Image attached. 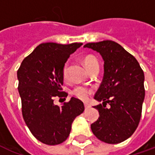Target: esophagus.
Segmentation results:
<instances>
[{
    "mask_svg": "<svg viewBox=\"0 0 155 155\" xmlns=\"http://www.w3.org/2000/svg\"><path fill=\"white\" fill-rule=\"evenodd\" d=\"M84 107H85V109H88V108H89V107H90V106H89L88 104L84 103Z\"/></svg>",
    "mask_w": 155,
    "mask_h": 155,
    "instance_id": "34e87169",
    "label": "esophagus"
}]
</instances>
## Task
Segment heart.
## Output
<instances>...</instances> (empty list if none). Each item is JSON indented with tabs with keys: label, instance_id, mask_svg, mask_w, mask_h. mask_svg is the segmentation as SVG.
<instances>
[{
	"label": "heart",
	"instance_id": "heart-1",
	"mask_svg": "<svg viewBox=\"0 0 155 155\" xmlns=\"http://www.w3.org/2000/svg\"><path fill=\"white\" fill-rule=\"evenodd\" d=\"M84 64L85 67L87 68V70L89 71L91 69H93V67L98 66V62H97V59L95 58L88 56L86 57L84 60ZM68 70H69V63L67 62L64 65L63 69H62V76L64 78V80H67V77H68ZM72 93L79 99L83 100V101H86V100L88 99L92 92H91L89 88H86V87L78 86V87L74 88Z\"/></svg>",
	"mask_w": 155,
	"mask_h": 155
}]
</instances>
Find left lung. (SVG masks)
<instances>
[{
    "label": "left lung",
    "mask_w": 155,
    "mask_h": 155,
    "mask_svg": "<svg viewBox=\"0 0 155 155\" xmlns=\"http://www.w3.org/2000/svg\"><path fill=\"white\" fill-rule=\"evenodd\" d=\"M84 47L99 53L104 61L103 80L94 96L102 104L93 106L100 116L91 124L92 132L106 143H120L133 135L140 122L145 98L143 71L137 59L114 41Z\"/></svg>",
    "instance_id": "8db88e82"
}]
</instances>
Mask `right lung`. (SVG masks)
<instances>
[{
  "label": "right lung",
  "mask_w": 155,
  "mask_h": 155,
  "mask_svg": "<svg viewBox=\"0 0 155 155\" xmlns=\"http://www.w3.org/2000/svg\"><path fill=\"white\" fill-rule=\"evenodd\" d=\"M82 45L41 44L18 70L23 120L32 135L46 145H58L67 140L74 120L84 110V103L75 97L62 106L54 103L55 97L67 96L62 91V69L70 55Z\"/></svg>",
  "instance_id": "add662e5"
}]
</instances>
